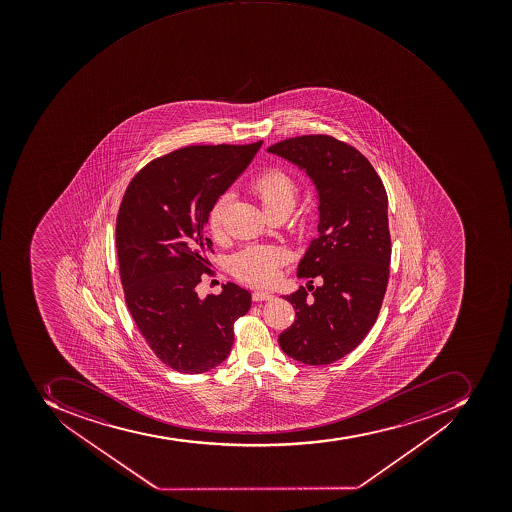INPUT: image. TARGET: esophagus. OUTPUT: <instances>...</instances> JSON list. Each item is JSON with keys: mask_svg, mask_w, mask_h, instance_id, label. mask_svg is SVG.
Masks as SVG:
<instances>
[{"mask_svg": "<svg viewBox=\"0 0 512 512\" xmlns=\"http://www.w3.org/2000/svg\"><path fill=\"white\" fill-rule=\"evenodd\" d=\"M271 298H273V295L268 294V292H263V290H257V292L252 294V300H254V302H266V300H271Z\"/></svg>", "mask_w": 512, "mask_h": 512, "instance_id": "1", "label": "esophagus"}]
</instances>
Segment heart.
<instances>
[{
    "mask_svg": "<svg viewBox=\"0 0 512 512\" xmlns=\"http://www.w3.org/2000/svg\"><path fill=\"white\" fill-rule=\"evenodd\" d=\"M260 203L268 210L279 207H294L297 196V183L286 172L268 169L255 177L250 185ZM230 204V195H222L210 207L207 215V228L212 236H220L223 231V218ZM289 260L286 250L276 246H250L239 250L231 258V273L239 281L250 286L268 287L278 279L279 271Z\"/></svg>",
    "mask_w": 512,
    "mask_h": 512,
    "instance_id": "b5f03b06",
    "label": "heart"
}]
</instances>
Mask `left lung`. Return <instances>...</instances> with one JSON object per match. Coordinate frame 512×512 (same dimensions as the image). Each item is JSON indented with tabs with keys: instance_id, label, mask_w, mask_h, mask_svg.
I'll list each match as a JSON object with an SVG mask.
<instances>
[{
	"instance_id": "obj_1",
	"label": "left lung",
	"mask_w": 512,
	"mask_h": 512,
	"mask_svg": "<svg viewBox=\"0 0 512 512\" xmlns=\"http://www.w3.org/2000/svg\"><path fill=\"white\" fill-rule=\"evenodd\" d=\"M300 167L319 198V236L298 265V278L322 286L286 295L295 321L279 335L287 356L327 365L351 353L372 329L391 263L388 195L369 159L330 135H302L268 148Z\"/></svg>"
}]
</instances>
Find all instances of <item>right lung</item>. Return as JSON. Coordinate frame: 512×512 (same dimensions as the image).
<instances>
[{"label": "right lung", "instance_id": "right-lung-1", "mask_svg": "<svg viewBox=\"0 0 512 512\" xmlns=\"http://www.w3.org/2000/svg\"><path fill=\"white\" fill-rule=\"evenodd\" d=\"M262 143L196 145L153 159L119 206L116 250L127 308L151 351L177 372L195 375L222 364L234 321L250 309V292L233 282L206 298L196 286L209 271L210 207Z\"/></svg>", "mask_w": 512, "mask_h": 512}]
</instances>
